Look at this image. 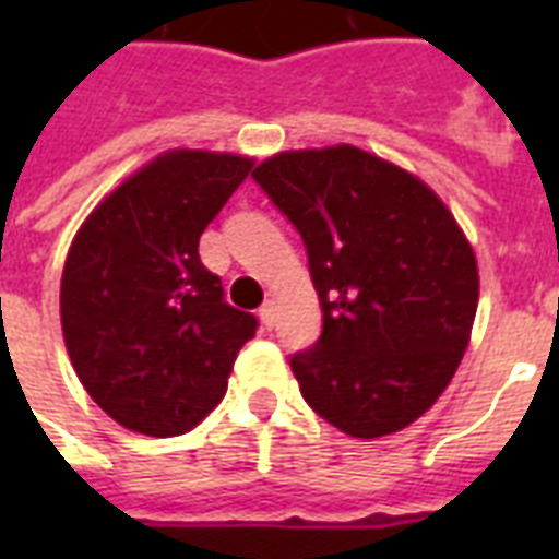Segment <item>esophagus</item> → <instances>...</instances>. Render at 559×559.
<instances>
[{"label": "esophagus", "instance_id": "1", "mask_svg": "<svg viewBox=\"0 0 559 559\" xmlns=\"http://www.w3.org/2000/svg\"><path fill=\"white\" fill-rule=\"evenodd\" d=\"M261 322L266 324V328H272V324H275V319H278V301H275V298H270V301H263V307H261Z\"/></svg>", "mask_w": 559, "mask_h": 559}]
</instances>
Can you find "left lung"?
Returning a JSON list of instances; mask_svg holds the SVG:
<instances>
[{
	"label": "left lung",
	"mask_w": 559,
	"mask_h": 559,
	"mask_svg": "<svg viewBox=\"0 0 559 559\" xmlns=\"http://www.w3.org/2000/svg\"><path fill=\"white\" fill-rule=\"evenodd\" d=\"M252 179L305 240L322 336L289 359L316 415L354 438L406 429L450 385L478 307L473 246L408 170L336 144Z\"/></svg>",
	"instance_id": "obj_1"
}]
</instances>
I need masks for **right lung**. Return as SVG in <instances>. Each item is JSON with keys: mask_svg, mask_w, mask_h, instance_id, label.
<instances>
[{"mask_svg": "<svg viewBox=\"0 0 559 559\" xmlns=\"http://www.w3.org/2000/svg\"><path fill=\"white\" fill-rule=\"evenodd\" d=\"M252 165L235 153H162L74 235L60 281L66 350L83 389L124 429H193L258 331L200 261V235Z\"/></svg>", "mask_w": 559, "mask_h": 559, "instance_id": "1", "label": "right lung"}]
</instances>
